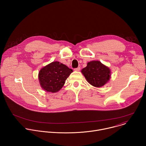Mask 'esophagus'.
Segmentation results:
<instances>
[{"label":"esophagus","instance_id":"obj_1","mask_svg":"<svg viewBox=\"0 0 146 146\" xmlns=\"http://www.w3.org/2000/svg\"><path fill=\"white\" fill-rule=\"evenodd\" d=\"M74 70L75 71L78 72V71H79V70H80V67H78V68H75Z\"/></svg>","mask_w":146,"mask_h":146}]
</instances>
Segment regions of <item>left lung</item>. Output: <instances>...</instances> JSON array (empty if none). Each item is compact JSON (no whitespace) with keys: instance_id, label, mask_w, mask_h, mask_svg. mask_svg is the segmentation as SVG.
Here are the masks:
<instances>
[{"instance_id":"8db88e82","label":"left lung","mask_w":146,"mask_h":146,"mask_svg":"<svg viewBox=\"0 0 146 146\" xmlns=\"http://www.w3.org/2000/svg\"><path fill=\"white\" fill-rule=\"evenodd\" d=\"M90 84L95 87H101L109 81L111 76L110 69L100 61L89 62L87 66L81 70Z\"/></svg>"}]
</instances>
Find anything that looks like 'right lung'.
<instances>
[{
	"label": "right lung",
	"instance_id": "1",
	"mask_svg": "<svg viewBox=\"0 0 146 146\" xmlns=\"http://www.w3.org/2000/svg\"><path fill=\"white\" fill-rule=\"evenodd\" d=\"M72 72V69L59 62H51L40 70V84L47 92H56L63 87L66 80Z\"/></svg>",
	"mask_w": 146,
	"mask_h": 146
}]
</instances>
